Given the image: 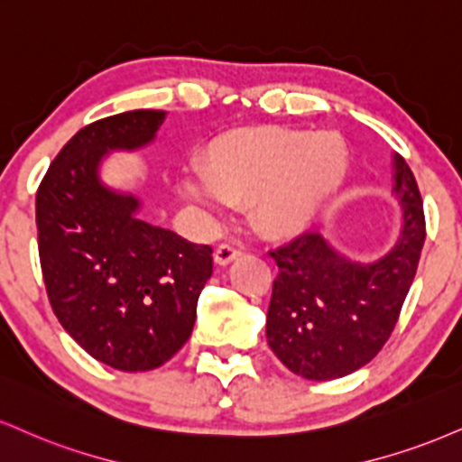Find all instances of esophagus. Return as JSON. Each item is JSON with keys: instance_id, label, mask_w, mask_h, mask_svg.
Returning <instances> with one entry per match:
<instances>
[{"instance_id": "obj_1", "label": "esophagus", "mask_w": 462, "mask_h": 462, "mask_svg": "<svg viewBox=\"0 0 462 462\" xmlns=\"http://www.w3.org/2000/svg\"><path fill=\"white\" fill-rule=\"evenodd\" d=\"M238 255H241V249L230 245V243H221V245L215 249V263L219 266H226L230 264L232 260H236Z\"/></svg>"}]
</instances>
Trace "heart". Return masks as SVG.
<instances>
[{
    "label": "heart",
    "mask_w": 462,
    "mask_h": 462,
    "mask_svg": "<svg viewBox=\"0 0 462 462\" xmlns=\"http://www.w3.org/2000/svg\"><path fill=\"white\" fill-rule=\"evenodd\" d=\"M202 178H185L182 196L217 210L249 204L260 235L292 238L308 230L348 174V148L337 133L245 126L217 135L199 161Z\"/></svg>",
    "instance_id": "obj_1"
}]
</instances>
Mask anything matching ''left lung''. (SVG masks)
<instances>
[{
	"label": "left lung",
	"instance_id": "8db88e82",
	"mask_svg": "<svg viewBox=\"0 0 462 462\" xmlns=\"http://www.w3.org/2000/svg\"><path fill=\"white\" fill-rule=\"evenodd\" d=\"M392 193L400 208L393 247L372 263L348 258L319 232L271 252L273 282L266 342L277 359L310 381L364 368L390 340L424 247V207L413 171L393 152Z\"/></svg>",
	"mask_w": 462,
	"mask_h": 462
}]
</instances>
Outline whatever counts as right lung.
<instances>
[{
  "label": "right lung",
  "instance_id": "right-lung-1",
  "mask_svg": "<svg viewBox=\"0 0 462 462\" xmlns=\"http://www.w3.org/2000/svg\"><path fill=\"white\" fill-rule=\"evenodd\" d=\"M165 111L135 109L83 126L36 193L38 254L58 320L86 353L146 372L185 346L213 249L143 221L142 198L105 185L111 152L154 142Z\"/></svg>",
  "mask_w": 462,
  "mask_h": 462
}]
</instances>
